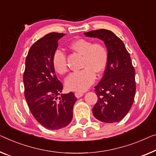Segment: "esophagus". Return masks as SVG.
<instances>
[{"instance_id":"obj_1","label":"esophagus","mask_w":156,"mask_h":156,"mask_svg":"<svg viewBox=\"0 0 156 156\" xmlns=\"http://www.w3.org/2000/svg\"><path fill=\"white\" fill-rule=\"evenodd\" d=\"M83 92H75V96L77 97V98H80V97H83Z\"/></svg>"}]
</instances>
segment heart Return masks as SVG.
<instances>
[{
  "instance_id": "obj_1",
  "label": "heart",
  "mask_w": 156,
  "mask_h": 156,
  "mask_svg": "<svg viewBox=\"0 0 156 156\" xmlns=\"http://www.w3.org/2000/svg\"><path fill=\"white\" fill-rule=\"evenodd\" d=\"M70 48L83 56L80 71L71 73L65 80L66 88L71 91L83 92L94 83L95 74L105 70L108 61L107 48L101 43H94L84 38L78 39L71 44ZM52 65L60 75L68 71L66 55L62 50H56L52 56Z\"/></svg>"
}]
</instances>
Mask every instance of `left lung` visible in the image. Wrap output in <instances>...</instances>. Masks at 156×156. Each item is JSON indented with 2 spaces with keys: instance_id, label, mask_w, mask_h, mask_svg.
Returning <instances> with one entry per match:
<instances>
[{
  "instance_id": "obj_1",
  "label": "left lung",
  "mask_w": 156,
  "mask_h": 156,
  "mask_svg": "<svg viewBox=\"0 0 156 156\" xmlns=\"http://www.w3.org/2000/svg\"><path fill=\"white\" fill-rule=\"evenodd\" d=\"M84 34L104 41L108 52L105 72L94 87L98 99L92 108L93 115L104 122H119L131 108L136 92L131 57L122 41L109 30H94Z\"/></svg>"
}]
</instances>
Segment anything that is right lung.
Listing matches in <instances>:
<instances>
[{
	"mask_svg": "<svg viewBox=\"0 0 156 156\" xmlns=\"http://www.w3.org/2000/svg\"><path fill=\"white\" fill-rule=\"evenodd\" d=\"M64 35L53 32L39 39L30 48L25 62V99L35 119L49 129L63 128L71 122L77 100L73 92L61 94L63 85L52 65L58 41Z\"/></svg>",
	"mask_w": 156,
	"mask_h": 156,
	"instance_id": "obj_1",
	"label": "right lung"
}]
</instances>
